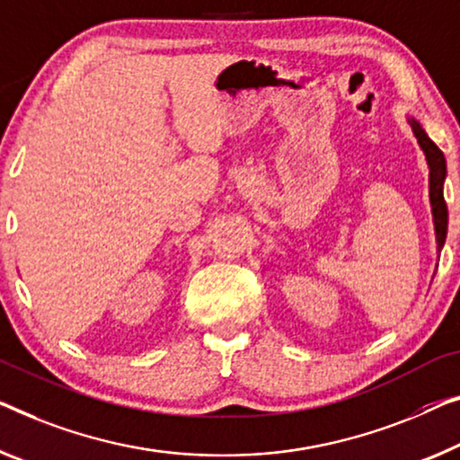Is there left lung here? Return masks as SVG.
Masks as SVG:
<instances>
[{
  "instance_id": "1",
  "label": "left lung",
  "mask_w": 460,
  "mask_h": 460,
  "mask_svg": "<svg viewBox=\"0 0 460 460\" xmlns=\"http://www.w3.org/2000/svg\"><path fill=\"white\" fill-rule=\"evenodd\" d=\"M413 134L429 164V200H431V212H434V225H436V239H438V250H442L444 239H447L448 229V208L444 202L442 186L444 177H447V159H444L442 150L429 140V136L423 132V128L415 119H409Z\"/></svg>"
}]
</instances>
